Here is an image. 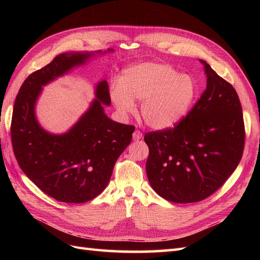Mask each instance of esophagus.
I'll return each mask as SVG.
<instances>
[{
    "mask_svg": "<svg viewBox=\"0 0 260 260\" xmlns=\"http://www.w3.org/2000/svg\"><path fill=\"white\" fill-rule=\"evenodd\" d=\"M142 132H140L139 130H136L135 132H133V135H132V138H133V140L135 141H139V140H141L142 139Z\"/></svg>",
    "mask_w": 260,
    "mask_h": 260,
    "instance_id": "34e87169",
    "label": "esophagus"
}]
</instances>
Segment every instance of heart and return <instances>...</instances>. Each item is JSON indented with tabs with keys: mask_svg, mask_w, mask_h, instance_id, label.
<instances>
[{
	"mask_svg": "<svg viewBox=\"0 0 260 260\" xmlns=\"http://www.w3.org/2000/svg\"><path fill=\"white\" fill-rule=\"evenodd\" d=\"M195 95L196 84L190 76L153 61L127 68L120 82L109 86V98L121 117L135 113V101H141V116L154 130L176 127L190 111Z\"/></svg>",
	"mask_w": 260,
	"mask_h": 260,
	"instance_id": "obj_1",
	"label": "heart"
}]
</instances>
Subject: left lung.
<instances>
[{
	"mask_svg": "<svg viewBox=\"0 0 260 260\" xmlns=\"http://www.w3.org/2000/svg\"><path fill=\"white\" fill-rule=\"evenodd\" d=\"M206 90L176 127L148 132L146 175L153 190L186 204L216 192L242 158L245 129L237 91L205 60Z\"/></svg>",
	"mask_w": 260,
	"mask_h": 260,
	"instance_id": "8db88e82",
	"label": "left lung"
}]
</instances>
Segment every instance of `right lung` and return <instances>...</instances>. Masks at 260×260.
<instances>
[{"mask_svg":"<svg viewBox=\"0 0 260 260\" xmlns=\"http://www.w3.org/2000/svg\"><path fill=\"white\" fill-rule=\"evenodd\" d=\"M108 49L107 52H113ZM102 52H68L23 81L15 100L11 136L19 167L51 198L64 203H85L104 191L118 157L130 144L133 125L108 118L111 105L106 80L95 86V99L72 128L61 135L44 130L36 116L42 86L86 64Z\"/></svg>","mask_w":260,"mask_h":260,"instance_id":"obj_1","label":"right lung"}]
</instances>
